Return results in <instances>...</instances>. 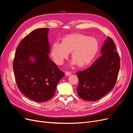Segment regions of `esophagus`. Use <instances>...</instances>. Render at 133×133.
<instances>
[{
	"mask_svg": "<svg viewBox=\"0 0 133 133\" xmlns=\"http://www.w3.org/2000/svg\"><path fill=\"white\" fill-rule=\"evenodd\" d=\"M65 75H66V76H69V75H71V73L69 71H65Z\"/></svg>",
	"mask_w": 133,
	"mask_h": 133,
	"instance_id": "1",
	"label": "esophagus"
}]
</instances>
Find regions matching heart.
Here are the masks:
<instances>
[{"instance_id": "obj_1", "label": "heart", "mask_w": 133, "mask_h": 133, "mask_svg": "<svg viewBox=\"0 0 133 133\" xmlns=\"http://www.w3.org/2000/svg\"><path fill=\"white\" fill-rule=\"evenodd\" d=\"M99 48V42L94 37L80 33L71 34L63 37L62 43H53L51 55L56 64L62 65L71 52V65L77 64L79 66L84 67L92 62Z\"/></svg>"}]
</instances>
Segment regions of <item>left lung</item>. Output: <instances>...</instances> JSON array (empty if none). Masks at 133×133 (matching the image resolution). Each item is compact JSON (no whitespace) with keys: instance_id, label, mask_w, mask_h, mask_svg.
I'll use <instances>...</instances> for the list:
<instances>
[{"instance_id":"1","label":"left lung","mask_w":133,"mask_h":133,"mask_svg":"<svg viewBox=\"0 0 133 133\" xmlns=\"http://www.w3.org/2000/svg\"><path fill=\"white\" fill-rule=\"evenodd\" d=\"M101 54L89 68L76 73L79 79L78 94L84 100H98L115 86L120 69V58L110 37L104 41Z\"/></svg>"}]
</instances>
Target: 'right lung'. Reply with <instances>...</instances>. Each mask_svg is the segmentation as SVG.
Returning <instances> with one entry per match:
<instances>
[{
	"instance_id": "add662e5",
	"label": "right lung",
	"mask_w": 133,
	"mask_h": 133,
	"mask_svg": "<svg viewBox=\"0 0 133 133\" xmlns=\"http://www.w3.org/2000/svg\"><path fill=\"white\" fill-rule=\"evenodd\" d=\"M49 28L31 31L19 43L15 53L13 69L19 90L37 102L50 99L58 82L65 75L49 57Z\"/></svg>"
}]
</instances>
